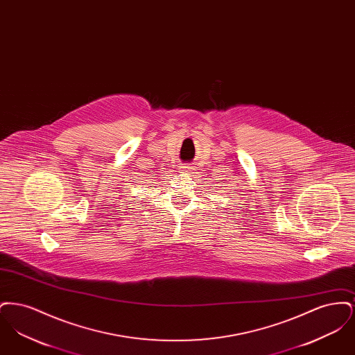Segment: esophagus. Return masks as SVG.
Listing matches in <instances>:
<instances>
[{"label": "esophagus", "mask_w": 355, "mask_h": 355, "mask_svg": "<svg viewBox=\"0 0 355 355\" xmlns=\"http://www.w3.org/2000/svg\"><path fill=\"white\" fill-rule=\"evenodd\" d=\"M193 170V166H190V165H184V166H181V171L182 173H190Z\"/></svg>", "instance_id": "obj_1"}]
</instances>
